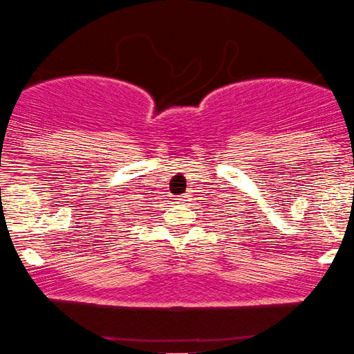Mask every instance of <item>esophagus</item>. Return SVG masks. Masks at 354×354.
Masks as SVG:
<instances>
[{
    "instance_id": "1",
    "label": "esophagus",
    "mask_w": 354,
    "mask_h": 354,
    "mask_svg": "<svg viewBox=\"0 0 354 354\" xmlns=\"http://www.w3.org/2000/svg\"><path fill=\"white\" fill-rule=\"evenodd\" d=\"M178 201H180V204H182V202L187 201V196H180V198H178Z\"/></svg>"
}]
</instances>
